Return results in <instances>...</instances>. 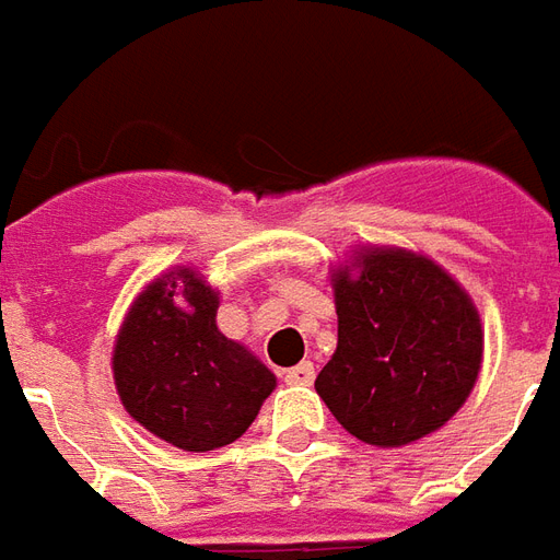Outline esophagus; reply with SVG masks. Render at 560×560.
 Returning <instances> with one entry per match:
<instances>
[{"mask_svg": "<svg viewBox=\"0 0 560 560\" xmlns=\"http://www.w3.org/2000/svg\"><path fill=\"white\" fill-rule=\"evenodd\" d=\"M284 381H288V384H300V387H308V384L315 381V365L308 363V360H303L300 365H293V369H288V372H284Z\"/></svg>", "mask_w": 560, "mask_h": 560, "instance_id": "1", "label": "esophagus"}]
</instances>
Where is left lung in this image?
Here are the masks:
<instances>
[{"label": "left lung", "mask_w": 560, "mask_h": 560, "mask_svg": "<svg viewBox=\"0 0 560 560\" xmlns=\"http://www.w3.org/2000/svg\"><path fill=\"white\" fill-rule=\"evenodd\" d=\"M336 272L339 345L315 381L332 417L365 444L401 446L465 405L482 360L480 315L458 281L401 248L360 252Z\"/></svg>", "instance_id": "8db88e82"}]
</instances>
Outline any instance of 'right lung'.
Here are the masks:
<instances>
[{"mask_svg":"<svg viewBox=\"0 0 560 560\" xmlns=\"http://www.w3.org/2000/svg\"><path fill=\"white\" fill-rule=\"evenodd\" d=\"M219 293L191 269L140 293L114 351L126 411L161 441L207 453L233 444L276 389V375L215 327Z\"/></svg>","mask_w":560,"mask_h":560,"instance_id":"obj_1","label":"right lung"}]
</instances>
